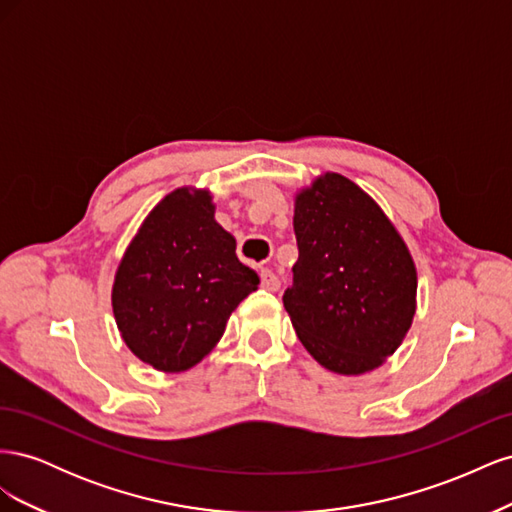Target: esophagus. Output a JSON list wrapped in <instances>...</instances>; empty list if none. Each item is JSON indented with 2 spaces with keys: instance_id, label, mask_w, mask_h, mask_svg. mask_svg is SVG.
<instances>
[{
  "instance_id": "1",
  "label": "esophagus",
  "mask_w": 512,
  "mask_h": 512,
  "mask_svg": "<svg viewBox=\"0 0 512 512\" xmlns=\"http://www.w3.org/2000/svg\"><path fill=\"white\" fill-rule=\"evenodd\" d=\"M260 284H262V288L275 292V290H280V277H277L271 269H262L260 271Z\"/></svg>"
}]
</instances>
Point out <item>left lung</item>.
<instances>
[{
  "mask_svg": "<svg viewBox=\"0 0 512 512\" xmlns=\"http://www.w3.org/2000/svg\"><path fill=\"white\" fill-rule=\"evenodd\" d=\"M299 260L284 307L301 344L335 374L376 369L406 337L416 269L384 211L350 179L327 173L294 200Z\"/></svg>",
  "mask_w": 512,
  "mask_h": 512,
  "instance_id": "8db88e82",
  "label": "left lung"
}]
</instances>
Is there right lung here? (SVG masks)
I'll return each mask as SVG.
<instances>
[{"label":"right lung","mask_w":512,"mask_h":512,"mask_svg":"<svg viewBox=\"0 0 512 512\" xmlns=\"http://www.w3.org/2000/svg\"><path fill=\"white\" fill-rule=\"evenodd\" d=\"M207 190L179 188L151 209L123 254L113 314L123 342L160 371H185L220 342L260 277L213 218Z\"/></svg>","instance_id":"right-lung-1"}]
</instances>
